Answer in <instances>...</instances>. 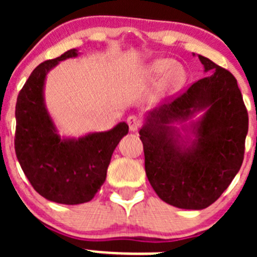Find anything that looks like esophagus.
<instances>
[{
	"label": "esophagus",
	"mask_w": 257,
	"mask_h": 257,
	"mask_svg": "<svg viewBox=\"0 0 257 257\" xmlns=\"http://www.w3.org/2000/svg\"><path fill=\"white\" fill-rule=\"evenodd\" d=\"M126 123H128L129 129H131L132 132H136L137 129L142 125V119L141 116L136 115V114H132V115H129L128 118H126Z\"/></svg>",
	"instance_id": "esophagus-1"
}]
</instances>
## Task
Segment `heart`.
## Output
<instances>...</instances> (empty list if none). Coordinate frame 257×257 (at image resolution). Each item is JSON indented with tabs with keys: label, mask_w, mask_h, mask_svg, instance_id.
I'll list each match as a JSON object with an SVG mask.
<instances>
[{
	"label": "heart",
	"mask_w": 257,
	"mask_h": 257,
	"mask_svg": "<svg viewBox=\"0 0 257 257\" xmlns=\"http://www.w3.org/2000/svg\"><path fill=\"white\" fill-rule=\"evenodd\" d=\"M150 74L153 77H163L168 74V85L172 89H178L185 83L186 72L180 64L173 59H159L155 61L149 68Z\"/></svg>",
	"instance_id": "1"
}]
</instances>
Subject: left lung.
I'll list each match as a JSON object with an SVG mask.
<instances>
[{
    "label": "left lung",
    "mask_w": 257,
    "mask_h": 257,
    "mask_svg": "<svg viewBox=\"0 0 257 257\" xmlns=\"http://www.w3.org/2000/svg\"><path fill=\"white\" fill-rule=\"evenodd\" d=\"M211 74L153 110L141 129L145 173L157 195L180 209L208 208L220 198L240 170L245 153L248 115L235 77L199 56ZM206 109L194 126L190 147L176 144L164 125Z\"/></svg>",
    "instance_id": "8db88e82"
}]
</instances>
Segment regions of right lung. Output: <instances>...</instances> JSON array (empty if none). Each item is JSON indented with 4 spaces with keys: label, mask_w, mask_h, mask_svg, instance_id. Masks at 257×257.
<instances>
[{
    "label": "right lung",
    "mask_w": 257,
    "mask_h": 257,
    "mask_svg": "<svg viewBox=\"0 0 257 257\" xmlns=\"http://www.w3.org/2000/svg\"><path fill=\"white\" fill-rule=\"evenodd\" d=\"M77 54V49H69L36 67L16 103L15 150L21 168L40 195L67 205L94 198L107 177L114 149L129 129L123 121L79 139H61L57 134L43 103L46 74L58 62Z\"/></svg>",
    "instance_id": "right-lung-1"
}]
</instances>
